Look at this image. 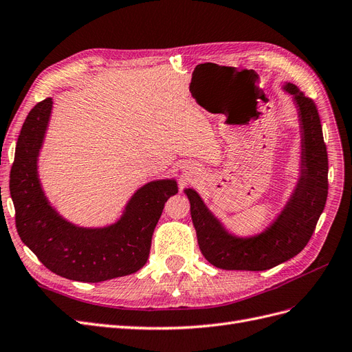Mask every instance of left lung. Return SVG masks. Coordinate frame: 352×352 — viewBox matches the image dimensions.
Returning a JSON list of instances; mask_svg holds the SVG:
<instances>
[{"label":"left lung","mask_w":352,"mask_h":352,"mask_svg":"<svg viewBox=\"0 0 352 352\" xmlns=\"http://www.w3.org/2000/svg\"><path fill=\"white\" fill-rule=\"evenodd\" d=\"M293 94L301 125V176L296 192L274 224L256 237L228 234L205 207L198 193L186 189L198 245L211 265L227 271H265L294 258L309 243L328 198V151L318 106L294 84Z\"/></svg>","instance_id":"1"}]
</instances>
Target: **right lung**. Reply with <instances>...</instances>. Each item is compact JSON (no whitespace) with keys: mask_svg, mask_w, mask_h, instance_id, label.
<instances>
[{"mask_svg":"<svg viewBox=\"0 0 352 352\" xmlns=\"http://www.w3.org/2000/svg\"><path fill=\"white\" fill-rule=\"evenodd\" d=\"M51 109L52 99L47 98L29 112L11 166L10 193L20 239L47 270L68 280L100 283L137 272L148 259L166 201L177 193L176 182L164 179L144 185L112 226H72L46 201L38 177V155Z\"/></svg>","mask_w":352,"mask_h":352,"instance_id":"add662e5","label":"right lung"}]
</instances>
